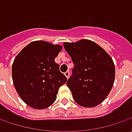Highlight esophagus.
<instances>
[{
  "mask_svg": "<svg viewBox=\"0 0 132 132\" xmlns=\"http://www.w3.org/2000/svg\"><path fill=\"white\" fill-rule=\"evenodd\" d=\"M64 76L67 77V79H68L69 78V76H70V72L69 71H67V72H65L64 73Z\"/></svg>",
  "mask_w": 132,
  "mask_h": 132,
  "instance_id": "34e87169",
  "label": "esophagus"
}]
</instances>
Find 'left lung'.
Instances as JSON below:
<instances>
[{
    "mask_svg": "<svg viewBox=\"0 0 132 132\" xmlns=\"http://www.w3.org/2000/svg\"><path fill=\"white\" fill-rule=\"evenodd\" d=\"M74 64L67 85L74 101L84 107L102 103L114 84L115 68L112 59L100 45L89 39L64 43Z\"/></svg>",
    "mask_w": 132,
    "mask_h": 132,
    "instance_id": "obj_1",
    "label": "left lung"
}]
</instances>
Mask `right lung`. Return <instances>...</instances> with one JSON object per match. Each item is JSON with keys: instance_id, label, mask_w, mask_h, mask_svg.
I'll return each instance as SVG.
<instances>
[{"instance_id": "add662e5", "label": "right lung", "mask_w": 132, "mask_h": 132, "mask_svg": "<svg viewBox=\"0 0 132 132\" xmlns=\"http://www.w3.org/2000/svg\"><path fill=\"white\" fill-rule=\"evenodd\" d=\"M62 49L59 45L34 41L14 60L12 73L14 88L23 101L34 109H43L53 104L59 88L67 81L55 62Z\"/></svg>"}]
</instances>
